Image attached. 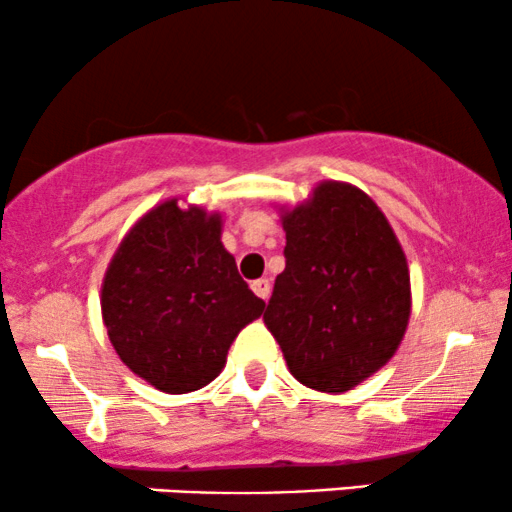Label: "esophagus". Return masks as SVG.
<instances>
[{
	"instance_id": "esophagus-1",
	"label": "esophagus",
	"mask_w": 512,
	"mask_h": 512,
	"mask_svg": "<svg viewBox=\"0 0 512 512\" xmlns=\"http://www.w3.org/2000/svg\"><path fill=\"white\" fill-rule=\"evenodd\" d=\"M252 291L257 293V296L262 298V301H267L269 298V291H272V286H269V279H257V281H252Z\"/></svg>"
}]
</instances>
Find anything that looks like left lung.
<instances>
[{
  "instance_id": "1",
  "label": "left lung",
  "mask_w": 512,
  "mask_h": 512,
  "mask_svg": "<svg viewBox=\"0 0 512 512\" xmlns=\"http://www.w3.org/2000/svg\"><path fill=\"white\" fill-rule=\"evenodd\" d=\"M286 269L264 325L298 383L346 392L395 356L411 313L409 267L378 204L354 185L320 182L281 216Z\"/></svg>"
}]
</instances>
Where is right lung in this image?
Segmentation results:
<instances>
[{"mask_svg":"<svg viewBox=\"0 0 512 512\" xmlns=\"http://www.w3.org/2000/svg\"><path fill=\"white\" fill-rule=\"evenodd\" d=\"M103 322L122 363L168 395L209 385L233 339L262 315L221 243V216L180 209L178 199L142 216L103 279Z\"/></svg>","mask_w":512,"mask_h":512,"instance_id":"add662e5","label":"right lung"}]
</instances>
